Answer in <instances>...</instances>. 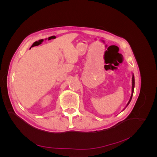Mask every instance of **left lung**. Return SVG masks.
Listing matches in <instances>:
<instances>
[{"label":"left lung","mask_w":157,"mask_h":157,"mask_svg":"<svg viewBox=\"0 0 157 157\" xmlns=\"http://www.w3.org/2000/svg\"><path fill=\"white\" fill-rule=\"evenodd\" d=\"M134 86H135V80H134V75H132V95H131V96H130V100H129V101H128V103H127L126 107H127L128 105H129V103H130V101H131V99H132V98L133 94H134Z\"/></svg>","instance_id":"1"}]
</instances>
